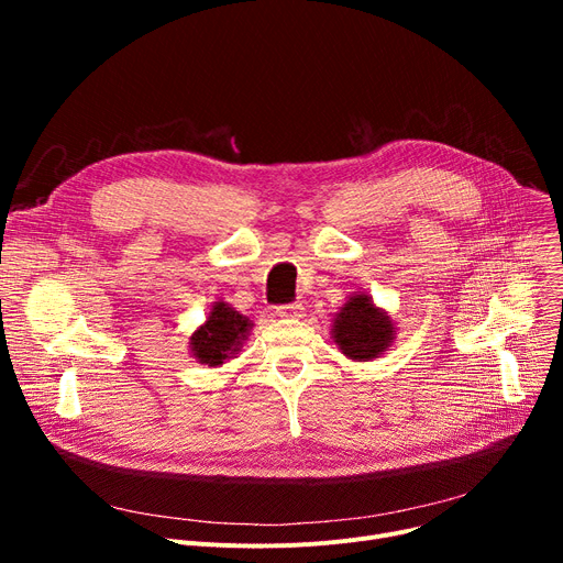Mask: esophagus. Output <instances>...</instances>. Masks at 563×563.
<instances>
[{"label":"esophagus","mask_w":563,"mask_h":563,"mask_svg":"<svg viewBox=\"0 0 563 563\" xmlns=\"http://www.w3.org/2000/svg\"><path fill=\"white\" fill-rule=\"evenodd\" d=\"M276 314L280 319H299L303 314V306L301 303H289V306H280L276 310Z\"/></svg>","instance_id":"esophagus-1"}]
</instances>
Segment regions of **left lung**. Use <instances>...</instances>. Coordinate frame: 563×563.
Segmentation results:
<instances>
[{"label": "left lung", "instance_id": "1", "mask_svg": "<svg viewBox=\"0 0 563 563\" xmlns=\"http://www.w3.org/2000/svg\"><path fill=\"white\" fill-rule=\"evenodd\" d=\"M331 338L349 361L367 363L395 344L397 327L367 291H353L333 314Z\"/></svg>", "mask_w": 563, "mask_h": 563}]
</instances>
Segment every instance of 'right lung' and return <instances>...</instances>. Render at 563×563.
I'll return each mask as SVG.
<instances>
[{"label":"right lung","mask_w":563,"mask_h":563,"mask_svg":"<svg viewBox=\"0 0 563 563\" xmlns=\"http://www.w3.org/2000/svg\"><path fill=\"white\" fill-rule=\"evenodd\" d=\"M253 321L236 312L225 301H214L207 319L191 333L189 353L196 363L207 367H221L223 363L236 358L244 342L249 340Z\"/></svg>","instance_id":"obj_1"}]
</instances>
